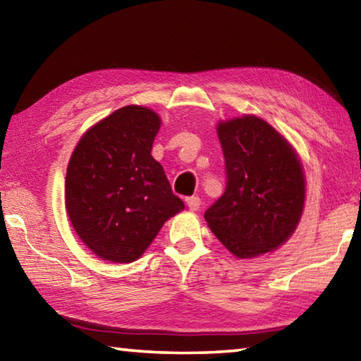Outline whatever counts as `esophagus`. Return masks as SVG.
<instances>
[{"instance_id": "34e87169", "label": "esophagus", "mask_w": 361, "mask_h": 361, "mask_svg": "<svg viewBox=\"0 0 361 361\" xmlns=\"http://www.w3.org/2000/svg\"><path fill=\"white\" fill-rule=\"evenodd\" d=\"M186 204L189 207V210L191 212H195L200 209V197H197V195H192V197H188L186 199Z\"/></svg>"}]
</instances>
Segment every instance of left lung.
I'll list each match as a JSON object with an SVG mask.
<instances>
[{"mask_svg":"<svg viewBox=\"0 0 361 361\" xmlns=\"http://www.w3.org/2000/svg\"><path fill=\"white\" fill-rule=\"evenodd\" d=\"M226 167L224 194L205 212L218 240L237 258L274 252L301 219L305 180L296 151L256 116L218 124Z\"/></svg>","mask_w":361,"mask_h":361,"instance_id":"left-lung-1","label":"left lung"}]
</instances>
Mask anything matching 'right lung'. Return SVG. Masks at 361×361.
<instances>
[{
	"label": "right lung",
	"mask_w": 361,
	"mask_h": 361,
	"mask_svg": "<svg viewBox=\"0 0 361 361\" xmlns=\"http://www.w3.org/2000/svg\"><path fill=\"white\" fill-rule=\"evenodd\" d=\"M159 129L152 109L129 105L90 127L73 151L66 212L79 239L102 259H138L164 223L185 209L151 156Z\"/></svg>",
	"instance_id": "add662e5"
}]
</instances>
